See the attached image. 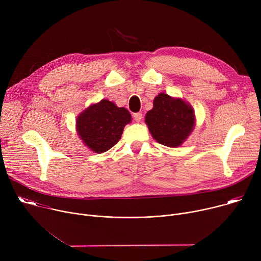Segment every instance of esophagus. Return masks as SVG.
<instances>
[{
	"label": "esophagus",
	"mask_w": 261,
	"mask_h": 261,
	"mask_svg": "<svg viewBox=\"0 0 261 261\" xmlns=\"http://www.w3.org/2000/svg\"><path fill=\"white\" fill-rule=\"evenodd\" d=\"M133 118H134V120H135L137 123H139V122L142 120V114L136 113V114L133 115Z\"/></svg>",
	"instance_id": "34e87169"
}]
</instances>
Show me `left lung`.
<instances>
[{
    "label": "left lung",
    "mask_w": 261,
    "mask_h": 261,
    "mask_svg": "<svg viewBox=\"0 0 261 261\" xmlns=\"http://www.w3.org/2000/svg\"><path fill=\"white\" fill-rule=\"evenodd\" d=\"M153 138L166 146L181 145L193 132L196 118L193 107L181 98L160 93L144 118Z\"/></svg>",
    "instance_id": "left-lung-1"
}]
</instances>
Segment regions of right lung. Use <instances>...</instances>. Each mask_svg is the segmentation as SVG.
<instances>
[{
	"mask_svg": "<svg viewBox=\"0 0 261 261\" xmlns=\"http://www.w3.org/2000/svg\"><path fill=\"white\" fill-rule=\"evenodd\" d=\"M132 117L125 107L107 99L91 104L76 118V132L89 150L101 154L116 145Z\"/></svg>",
	"mask_w": 261,
	"mask_h": 261,
	"instance_id": "1",
	"label": "right lung"
}]
</instances>
